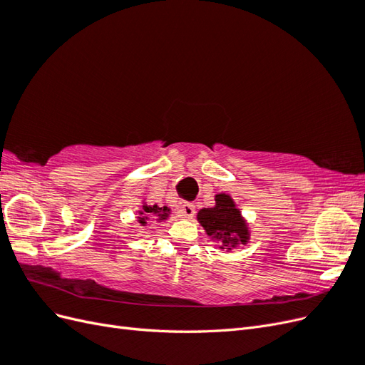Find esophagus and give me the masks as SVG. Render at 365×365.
Segmentation results:
<instances>
[{"mask_svg":"<svg viewBox=\"0 0 365 365\" xmlns=\"http://www.w3.org/2000/svg\"><path fill=\"white\" fill-rule=\"evenodd\" d=\"M195 213H196L195 204H192V202L182 204V205L180 207V215H181V216H184V217H187V219H192V217L195 216Z\"/></svg>","mask_w":365,"mask_h":365,"instance_id":"esophagus-1","label":"esophagus"}]
</instances>
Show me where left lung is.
<instances>
[{"mask_svg": "<svg viewBox=\"0 0 365 365\" xmlns=\"http://www.w3.org/2000/svg\"><path fill=\"white\" fill-rule=\"evenodd\" d=\"M196 217L212 240L219 242L220 250L230 251L248 244V224L228 193H217L215 207L201 208Z\"/></svg>", "mask_w": 365, "mask_h": 365, "instance_id": "8db88e82", "label": "left lung"}]
</instances>
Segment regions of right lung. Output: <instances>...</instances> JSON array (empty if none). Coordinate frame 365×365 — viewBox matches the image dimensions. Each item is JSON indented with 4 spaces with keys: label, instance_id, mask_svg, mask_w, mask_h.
I'll use <instances>...</instances> for the list:
<instances>
[{
    "label": "right lung",
    "instance_id": "add662e5",
    "mask_svg": "<svg viewBox=\"0 0 365 365\" xmlns=\"http://www.w3.org/2000/svg\"><path fill=\"white\" fill-rule=\"evenodd\" d=\"M170 215V208L168 205H149L146 202H143L141 205V210L138 212V224H141L143 227H145L148 224V220H158V222H161V220H165L169 217Z\"/></svg>",
    "mask_w": 365,
    "mask_h": 365
}]
</instances>
